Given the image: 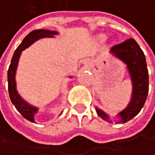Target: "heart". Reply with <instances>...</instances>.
<instances>
[{
  "label": "heart",
  "mask_w": 155,
  "mask_h": 155,
  "mask_svg": "<svg viewBox=\"0 0 155 155\" xmlns=\"http://www.w3.org/2000/svg\"><path fill=\"white\" fill-rule=\"evenodd\" d=\"M100 39L104 41V40H105V39H106V37H105L104 35H101V36H100Z\"/></svg>",
  "instance_id": "heart-1"
}]
</instances>
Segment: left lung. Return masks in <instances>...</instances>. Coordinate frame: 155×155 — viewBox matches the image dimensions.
Returning a JSON list of instances; mask_svg holds the SVG:
<instances>
[{
  "mask_svg": "<svg viewBox=\"0 0 155 155\" xmlns=\"http://www.w3.org/2000/svg\"><path fill=\"white\" fill-rule=\"evenodd\" d=\"M110 52L126 64L132 81V100L128 106L118 113V123H126L140 111L148 94V70L146 57L138 43L129 38L111 47ZM97 115L109 121V117L103 110L96 108Z\"/></svg>",
  "mask_w": 155,
  "mask_h": 155,
  "instance_id": "obj_1",
  "label": "left lung"
}]
</instances>
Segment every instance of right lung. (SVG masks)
<instances>
[{"instance_id":"add662e5","label":"right lung","mask_w":155,"mask_h":155,"mask_svg":"<svg viewBox=\"0 0 155 155\" xmlns=\"http://www.w3.org/2000/svg\"><path fill=\"white\" fill-rule=\"evenodd\" d=\"M58 32L54 31H48V30H35L33 31L30 32L20 44V45L17 47V49L15 51L14 55L11 59V63L9 65V68L8 70V94L12 104H14L15 109L20 112L24 118L31 122L34 121V116L38 112V108L34 107L32 105L27 104L21 96H19L16 85H15V72L18 65V60L20 58V55L23 50L28 48L31 44L37 41L39 38H52L54 35H57Z\"/></svg>"}]
</instances>
